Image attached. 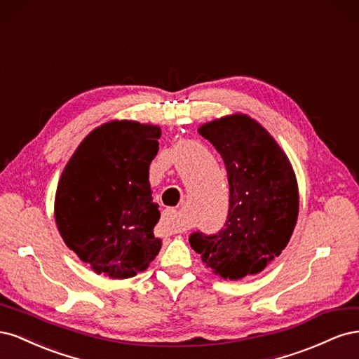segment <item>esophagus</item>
<instances>
[{"label":"esophagus","instance_id":"obj_1","mask_svg":"<svg viewBox=\"0 0 359 359\" xmlns=\"http://www.w3.org/2000/svg\"><path fill=\"white\" fill-rule=\"evenodd\" d=\"M165 223L169 227L172 232H181L182 224H181V219H180V212L175 208H168L165 211Z\"/></svg>","mask_w":359,"mask_h":359}]
</instances>
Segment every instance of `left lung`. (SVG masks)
<instances>
[{
    "mask_svg": "<svg viewBox=\"0 0 359 359\" xmlns=\"http://www.w3.org/2000/svg\"><path fill=\"white\" fill-rule=\"evenodd\" d=\"M199 133L224 161L229 211L219 232H193L190 245L224 280L257 274L280 256L295 229L299 210L295 172L274 137L248 115L214 119L201 126Z\"/></svg>",
    "mask_w": 359,
    "mask_h": 359,
    "instance_id": "8db88e82",
    "label": "left lung"
}]
</instances>
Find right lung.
<instances>
[{"label": "right lung", "instance_id": "1", "mask_svg": "<svg viewBox=\"0 0 359 359\" xmlns=\"http://www.w3.org/2000/svg\"><path fill=\"white\" fill-rule=\"evenodd\" d=\"M160 127L106 123L86 136L69 160L55 194V222L66 245L97 274L135 277L158 255L160 220L151 196L149 165Z\"/></svg>", "mask_w": 359, "mask_h": 359}]
</instances>
